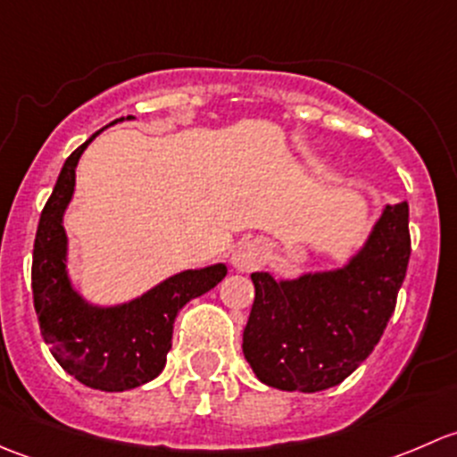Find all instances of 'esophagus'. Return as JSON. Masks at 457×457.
<instances>
[{"label": "esophagus", "instance_id": "1", "mask_svg": "<svg viewBox=\"0 0 457 457\" xmlns=\"http://www.w3.org/2000/svg\"><path fill=\"white\" fill-rule=\"evenodd\" d=\"M265 261V245L261 241H247L237 247L232 254V265L238 271H254Z\"/></svg>", "mask_w": 457, "mask_h": 457}]
</instances>
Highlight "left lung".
Returning <instances> with one entry per match:
<instances>
[{
  "label": "left lung",
  "instance_id": "8db88e82",
  "mask_svg": "<svg viewBox=\"0 0 457 457\" xmlns=\"http://www.w3.org/2000/svg\"><path fill=\"white\" fill-rule=\"evenodd\" d=\"M411 237L407 201L386 205L343 267L276 280L254 271L243 353L256 378L283 391L340 385L361 367L395 310Z\"/></svg>",
  "mask_w": 457,
  "mask_h": 457
}]
</instances>
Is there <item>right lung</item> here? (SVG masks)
<instances>
[{"label":"right lung","mask_w":457,"mask_h":457,"mask_svg":"<svg viewBox=\"0 0 457 457\" xmlns=\"http://www.w3.org/2000/svg\"><path fill=\"white\" fill-rule=\"evenodd\" d=\"M99 132L68 156L41 212L32 250V298L41 336L63 370L92 389L128 391L163 371L174 318L186 303L216 287L228 267L216 262L179 271L135 301L112 307L92 305L72 287L63 214L75 192L77 163Z\"/></svg>","instance_id":"1"}]
</instances>
